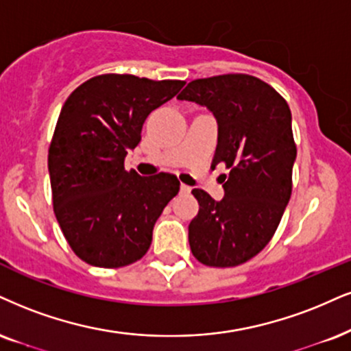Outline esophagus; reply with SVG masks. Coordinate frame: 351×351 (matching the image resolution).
<instances>
[{"label": "esophagus", "instance_id": "esophagus-1", "mask_svg": "<svg viewBox=\"0 0 351 351\" xmlns=\"http://www.w3.org/2000/svg\"><path fill=\"white\" fill-rule=\"evenodd\" d=\"M190 192H192V187H189V185H185V184L180 185V193H184V195H189Z\"/></svg>", "mask_w": 351, "mask_h": 351}]
</instances>
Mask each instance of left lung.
<instances>
[{
  "label": "left lung",
  "instance_id": "1",
  "mask_svg": "<svg viewBox=\"0 0 351 351\" xmlns=\"http://www.w3.org/2000/svg\"><path fill=\"white\" fill-rule=\"evenodd\" d=\"M206 107L218 123L211 166L226 164L224 197L193 189L200 210L189 224L193 257L208 267H236L270 242L291 197V112L287 101L258 77L221 75L195 80L177 96Z\"/></svg>",
  "mask_w": 351,
  "mask_h": 351
}]
</instances>
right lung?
<instances>
[{"label": "right lung", "instance_id": "add662e5", "mask_svg": "<svg viewBox=\"0 0 351 351\" xmlns=\"http://www.w3.org/2000/svg\"><path fill=\"white\" fill-rule=\"evenodd\" d=\"M184 81L133 75L90 77L66 99L49 149L53 210L68 244L94 267L119 268L148 252L153 228L177 195L176 176L125 171L154 109Z\"/></svg>", "mask_w": 351, "mask_h": 351}]
</instances>
